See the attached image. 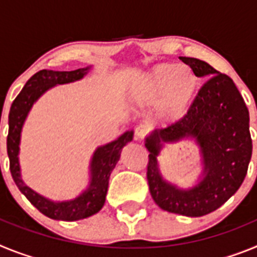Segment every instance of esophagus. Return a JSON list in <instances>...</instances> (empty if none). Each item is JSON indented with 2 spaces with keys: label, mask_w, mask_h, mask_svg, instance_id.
<instances>
[{
  "label": "esophagus",
  "mask_w": 257,
  "mask_h": 257,
  "mask_svg": "<svg viewBox=\"0 0 257 257\" xmlns=\"http://www.w3.org/2000/svg\"><path fill=\"white\" fill-rule=\"evenodd\" d=\"M148 133H149L148 126H145V124H139V126L135 128V139L144 140L145 136L148 135Z\"/></svg>",
  "instance_id": "34e87169"
}]
</instances>
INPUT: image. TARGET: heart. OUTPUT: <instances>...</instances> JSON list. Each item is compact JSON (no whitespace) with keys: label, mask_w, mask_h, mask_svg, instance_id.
<instances>
[{"label":"heart","mask_w":257,"mask_h":257,"mask_svg":"<svg viewBox=\"0 0 257 257\" xmlns=\"http://www.w3.org/2000/svg\"><path fill=\"white\" fill-rule=\"evenodd\" d=\"M198 88V79L188 67L163 63L145 73L136 88V100L157 105L161 121L172 123L188 112Z\"/></svg>","instance_id":"b5f03b06"}]
</instances>
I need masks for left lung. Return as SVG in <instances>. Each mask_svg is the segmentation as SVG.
<instances>
[{
  "instance_id": "left-lung-1",
  "label": "left lung",
  "mask_w": 257,
  "mask_h": 257,
  "mask_svg": "<svg viewBox=\"0 0 257 257\" xmlns=\"http://www.w3.org/2000/svg\"><path fill=\"white\" fill-rule=\"evenodd\" d=\"M180 60L197 77L210 78L199 88L187 114L147 139V180L152 198L162 210L197 217L217 210L239 189L252 154V140L248 109L233 79L199 59L180 56ZM189 136L201 145L205 176L194 188L181 191L162 180L156 156L161 142Z\"/></svg>"
}]
</instances>
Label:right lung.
<instances>
[{
	"mask_svg": "<svg viewBox=\"0 0 257 257\" xmlns=\"http://www.w3.org/2000/svg\"><path fill=\"white\" fill-rule=\"evenodd\" d=\"M88 68H79L70 72H58V70L42 69L31 77L24 85L20 94L15 97L9 113V135H8V154L10 160V171L14 181L20 192L27 197L32 205L35 206L45 216L54 220L63 221H76L85 219L99 212L105 202L108 181L110 172L117 165L121 151L124 145L133 140V131H127L119 136L117 140L97 148L91 161V183L87 190L78 198L68 202H51L41 197L36 192L28 188L20 178L19 167V142L20 133L29 109L33 103L44 94L49 87L61 83L73 82L81 79ZM1 119V117H0Z\"/></svg>",
	"mask_w": 257,
	"mask_h": 257,
	"instance_id": "add662e5",
	"label": "right lung"
}]
</instances>
